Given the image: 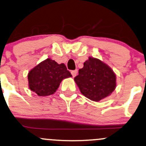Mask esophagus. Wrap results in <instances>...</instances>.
<instances>
[{"instance_id":"34e87169","label":"esophagus","mask_w":146,"mask_h":146,"mask_svg":"<svg viewBox=\"0 0 146 146\" xmlns=\"http://www.w3.org/2000/svg\"><path fill=\"white\" fill-rule=\"evenodd\" d=\"M71 74L73 77H75L78 74V70H74V71H71Z\"/></svg>"}]
</instances>
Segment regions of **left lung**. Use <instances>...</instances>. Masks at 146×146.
I'll use <instances>...</instances> for the list:
<instances>
[{"label": "left lung", "instance_id": "8db88e82", "mask_svg": "<svg viewBox=\"0 0 146 146\" xmlns=\"http://www.w3.org/2000/svg\"><path fill=\"white\" fill-rule=\"evenodd\" d=\"M81 93L93 101L108 97L116 87V75L101 60L89 57L74 78Z\"/></svg>", "mask_w": 146, "mask_h": 146}]
</instances>
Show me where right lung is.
I'll use <instances>...</instances> for the list:
<instances>
[{
	"label": "right lung",
	"instance_id": "add662e5",
	"mask_svg": "<svg viewBox=\"0 0 146 146\" xmlns=\"http://www.w3.org/2000/svg\"><path fill=\"white\" fill-rule=\"evenodd\" d=\"M71 77L64 63L58 64L54 60L47 58L29 72V88L39 96L52 95L64 79Z\"/></svg>",
	"mask_w": 146,
	"mask_h": 146
}]
</instances>
